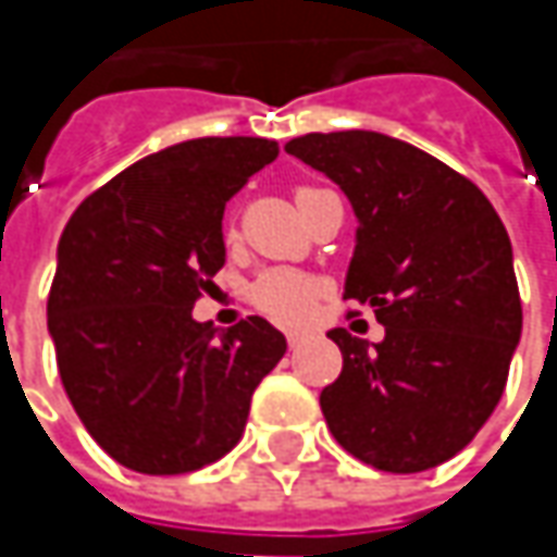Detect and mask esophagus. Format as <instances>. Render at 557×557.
<instances>
[{
  "label": "esophagus",
  "mask_w": 557,
  "mask_h": 557,
  "mask_svg": "<svg viewBox=\"0 0 557 557\" xmlns=\"http://www.w3.org/2000/svg\"><path fill=\"white\" fill-rule=\"evenodd\" d=\"M285 337H288V347H300V344L307 341V332H300V329H290V332H285Z\"/></svg>",
  "instance_id": "esophagus-1"
}]
</instances>
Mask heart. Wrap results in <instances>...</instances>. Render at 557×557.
<instances>
[{
	"instance_id": "1",
	"label": "heart",
	"mask_w": 557,
	"mask_h": 557,
	"mask_svg": "<svg viewBox=\"0 0 557 557\" xmlns=\"http://www.w3.org/2000/svg\"><path fill=\"white\" fill-rule=\"evenodd\" d=\"M310 191L312 188H300L297 198ZM319 290L322 288L312 275H304L297 269H269L253 282L250 300L275 322H304L315 310Z\"/></svg>"
}]
</instances>
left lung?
Masks as SVG:
<instances>
[{
    "label": "left lung",
    "instance_id": "1",
    "mask_svg": "<svg viewBox=\"0 0 557 557\" xmlns=\"http://www.w3.org/2000/svg\"><path fill=\"white\" fill-rule=\"evenodd\" d=\"M354 207L344 297L384 341L329 337L344 369L319 406L334 440L377 471L416 474L465 449L493 416L521 341L511 242L481 188L421 148L372 129L285 145Z\"/></svg>",
    "mask_w": 557,
    "mask_h": 557
}]
</instances>
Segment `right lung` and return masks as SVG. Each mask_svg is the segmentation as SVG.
<instances>
[{
    "label": "right lung",
    "mask_w": 557,
    "mask_h": 557,
    "mask_svg": "<svg viewBox=\"0 0 557 557\" xmlns=\"http://www.w3.org/2000/svg\"><path fill=\"white\" fill-rule=\"evenodd\" d=\"M278 141L188 139L92 191L58 242L49 334L96 443L139 474H185L242 440L285 334L247 315L216 334L195 300L225 263L223 210Z\"/></svg>",
    "instance_id": "right-lung-1"
}]
</instances>
